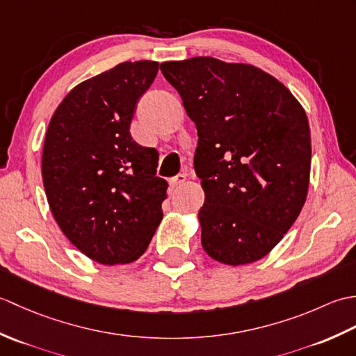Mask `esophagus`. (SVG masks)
Listing matches in <instances>:
<instances>
[{"label": "esophagus", "instance_id": "34e87169", "mask_svg": "<svg viewBox=\"0 0 356 356\" xmlns=\"http://www.w3.org/2000/svg\"><path fill=\"white\" fill-rule=\"evenodd\" d=\"M186 180V176L185 174H177L176 177H172L171 180H170V186H171V190H174V188H177V186H180L182 185L184 182Z\"/></svg>", "mask_w": 356, "mask_h": 356}]
</instances>
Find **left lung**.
Segmentation results:
<instances>
[{
    "mask_svg": "<svg viewBox=\"0 0 356 356\" xmlns=\"http://www.w3.org/2000/svg\"><path fill=\"white\" fill-rule=\"evenodd\" d=\"M161 70L197 128L203 249L229 266L263 259L306 202L312 149L303 107L249 64L197 56L162 63Z\"/></svg>",
    "mask_w": 356,
    "mask_h": 356,
    "instance_id": "left-lung-1",
    "label": "left lung"
}]
</instances>
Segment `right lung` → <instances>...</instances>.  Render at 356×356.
<instances>
[{
	"label": "right lung",
	"instance_id": "right-lung-1",
	"mask_svg": "<svg viewBox=\"0 0 356 356\" xmlns=\"http://www.w3.org/2000/svg\"><path fill=\"white\" fill-rule=\"evenodd\" d=\"M159 63H122L74 87L53 113L42 182L59 228L82 254L124 264L147 251L161 223L166 180L157 151L130 134L140 96Z\"/></svg>",
	"mask_w": 356,
	"mask_h": 356
}]
</instances>
